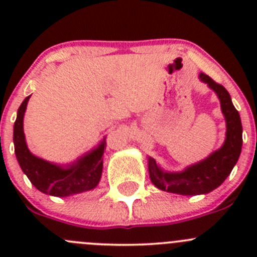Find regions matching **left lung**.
Listing matches in <instances>:
<instances>
[{
    "label": "left lung",
    "mask_w": 257,
    "mask_h": 257,
    "mask_svg": "<svg viewBox=\"0 0 257 257\" xmlns=\"http://www.w3.org/2000/svg\"><path fill=\"white\" fill-rule=\"evenodd\" d=\"M199 79L208 84L220 100L221 113L226 124L224 143L205 159L188 165L180 172L164 170L154 158L148 157V172L152 183L160 190L179 195H203L215 190L234 169L242 148L240 114L232 104L229 92L205 73L199 74Z\"/></svg>",
    "instance_id": "1"
}]
</instances>
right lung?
<instances>
[{"instance_id":"obj_1","label":"right lung","mask_w":257,"mask_h":257,"mask_svg":"<svg viewBox=\"0 0 257 257\" xmlns=\"http://www.w3.org/2000/svg\"><path fill=\"white\" fill-rule=\"evenodd\" d=\"M31 95L25 98L17 110L14 125L15 154L22 172L43 194L58 198L76 195L97 188L102 178L103 154L107 147L103 137L94 148L68 164H57L37 157L28 149L23 132V118Z\"/></svg>"}]
</instances>
